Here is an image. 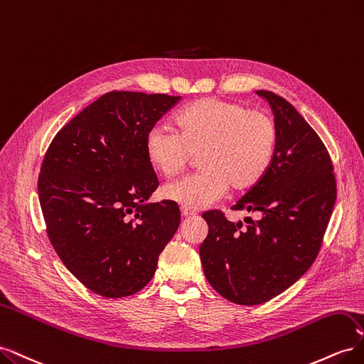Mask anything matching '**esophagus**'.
<instances>
[{
  "instance_id": "34e87169",
  "label": "esophagus",
  "mask_w": 364,
  "mask_h": 364,
  "mask_svg": "<svg viewBox=\"0 0 364 364\" xmlns=\"http://www.w3.org/2000/svg\"><path fill=\"white\" fill-rule=\"evenodd\" d=\"M181 213H182V217H193V215H196V211H191V209H186V208H181Z\"/></svg>"
}]
</instances>
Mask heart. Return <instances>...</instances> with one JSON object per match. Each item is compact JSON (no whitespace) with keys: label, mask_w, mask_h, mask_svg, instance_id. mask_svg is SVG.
Segmentation results:
<instances>
[{"label":"heart","mask_w":364,"mask_h":364,"mask_svg":"<svg viewBox=\"0 0 364 364\" xmlns=\"http://www.w3.org/2000/svg\"><path fill=\"white\" fill-rule=\"evenodd\" d=\"M176 132L151 129L146 155L165 178H174L197 155L200 171L162 190L167 200L197 211L218 200L230 186L246 191L270 168L278 129L270 115L222 98H202L174 115Z\"/></svg>","instance_id":"b5f03b06"}]
</instances>
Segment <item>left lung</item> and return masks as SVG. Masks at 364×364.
I'll list each match as a JSON object with an SVG mask.
<instances>
[{
    "label": "left lung",
    "mask_w": 364,
    "mask_h": 364,
    "mask_svg": "<svg viewBox=\"0 0 364 364\" xmlns=\"http://www.w3.org/2000/svg\"><path fill=\"white\" fill-rule=\"evenodd\" d=\"M267 100L278 144L264 178L232 209L257 213L249 223L229 222L220 211L202 217L208 237L200 261L211 287L238 305H259L293 285L311 267L336 203V176L329 153L304 117L270 91ZM250 218V217H247Z\"/></svg>",
    "instance_id": "8db88e82"
}]
</instances>
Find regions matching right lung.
Masks as SVG:
<instances>
[{
  "label": "right lung",
  "instance_id": "obj_1",
  "mask_svg": "<svg viewBox=\"0 0 364 364\" xmlns=\"http://www.w3.org/2000/svg\"><path fill=\"white\" fill-rule=\"evenodd\" d=\"M181 100L112 91L65 124L43 156L38 193L50 243L86 289L135 294L181 223L178 203H147L158 178L146 136Z\"/></svg>",
  "mask_w": 364,
  "mask_h": 364
}]
</instances>
